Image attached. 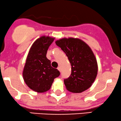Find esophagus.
<instances>
[{"label":"esophagus","mask_w":121,"mask_h":121,"mask_svg":"<svg viewBox=\"0 0 121 121\" xmlns=\"http://www.w3.org/2000/svg\"><path fill=\"white\" fill-rule=\"evenodd\" d=\"M58 70L59 71V72H61V69H60V67H58Z\"/></svg>","instance_id":"esophagus-1"}]
</instances>
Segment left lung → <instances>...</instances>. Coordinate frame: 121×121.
Masks as SVG:
<instances>
[{
  "instance_id": "left-lung-1",
  "label": "left lung",
  "mask_w": 121,
  "mask_h": 121,
  "mask_svg": "<svg viewBox=\"0 0 121 121\" xmlns=\"http://www.w3.org/2000/svg\"><path fill=\"white\" fill-rule=\"evenodd\" d=\"M56 43L66 54L72 66L70 77L64 80L67 90L80 93L88 89L98 70L96 59L90 47L82 39L72 37L60 39Z\"/></svg>"
}]
</instances>
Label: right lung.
<instances>
[{"instance_id":"add662e5","label":"right lung","mask_w":121,"mask_h":121,"mask_svg":"<svg viewBox=\"0 0 121 121\" xmlns=\"http://www.w3.org/2000/svg\"><path fill=\"white\" fill-rule=\"evenodd\" d=\"M54 38L42 36L35 41L30 48L22 75L24 82L31 89L37 92H44L50 89L54 79L60 72L51 66L46 57L49 46Z\"/></svg>"}]
</instances>
